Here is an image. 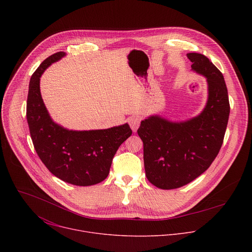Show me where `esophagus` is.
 I'll list each match as a JSON object with an SVG mask.
<instances>
[{
	"label": "esophagus",
	"instance_id": "34e87169",
	"mask_svg": "<svg viewBox=\"0 0 252 252\" xmlns=\"http://www.w3.org/2000/svg\"><path fill=\"white\" fill-rule=\"evenodd\" d=\"M129 126L132 129V131H136V129L138 128L139 125H140V118L138 116H132L129 121H128Z\"/></svg>",
	"mask_w": 252,
	"mask_h": 252
}]
</instances>
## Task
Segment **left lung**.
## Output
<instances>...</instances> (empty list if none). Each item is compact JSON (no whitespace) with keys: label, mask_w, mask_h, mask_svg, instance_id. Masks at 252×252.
<instances>
[{"label":"left lung","mask_w":252,"mask_h":252,"mask_svg":"<svg viewBox=\"0 0 252 252\" xmlns=\"http://www.w3.org/2000/svg\"><path fill=\"white\" fill-rule=\"evenodd\" d=\"M191 68L206 78L208 98L203 111L186 122L152 116L140 123L143 162L149 182L161 189L184 187L203 173L218 157L230 106L224 78L204 55L189 53Z\"/></svg>","instance_id":"8db88e82"}]
</instances>
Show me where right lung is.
Listing matches in <instances>:
<instances>
[{
  "instance_id": "add662e5",
  "label": "right lung",
  "mask_w": 252,
  "mask_h": 252,
  "mask_svg": "<svg viewBox=\"0 0 252 252\" xmlns=\"http://www.w3.org/2000/svg\"><path fill=\"white\" fill-rule=\"evenodd\" d=\"M64 56L63 52L50 56L32 74L27 121L35 152L55 176L74 186H94L109 175L113 158L131 135V129L125 124L106 129L68 130L54 123L41 95L40 78L48 66Z\"/></svg>"
}]
</instances>
